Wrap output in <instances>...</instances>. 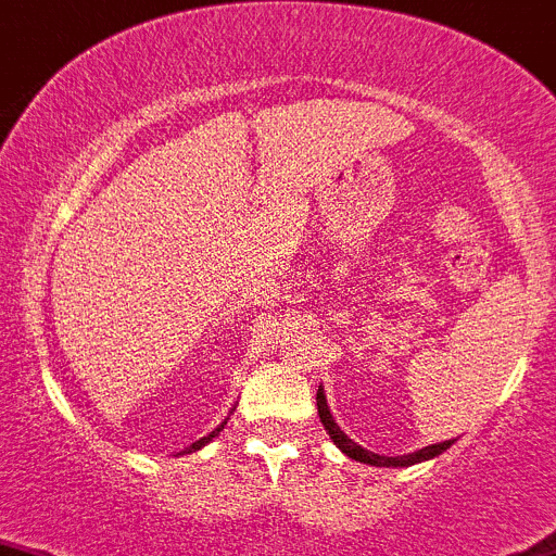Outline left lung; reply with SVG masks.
Instances as JSON below:
<instances>
[{
	"mask_svg": "<svg viewBox=\"0 0 556 556\" xmlns=\"http://www.w3.org/2000/svg\"><path fill=\"white\" fill-rule=\"evenodd\" d=\"M315 402H318V415H321L324 429H327V432H329V438H332L334 446H338L340 452L346 454V457L357 459V463L377 465V468H404V465H415V463H424V459L438 457V454H443L454 443V440H443V443H432V446L418 448V452H413V454H402V457H382V454H374V452H368V448L357 446V443H354V440L349 438V434L343 432V429H340L338 424H334L332 413H329V407H327V396H324L321 384H318Z\"/></svg>",
	"mask_w": 556,
	"mask_h": 556,
	"instance_id": "obj_1",
	"label": "left lung"
}]
</instances>
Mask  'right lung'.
<instances>
[{"label":"right lung","mask_w":556,"mask_h":556,"mask_svg":"<svg viewBox=\"0 0 556 556\" xmlns=\"http://www.w3.org/2000/svg\"><path fill=\"white\" fill-rule=\"evenodd\" d=\"M224 424H227V418H224V421H222V424H218V427H216V429H213V432H210V434H207V438H202V440H197V443H193V446H191V448H188V452H197V448H202V446H207V443H210V440H213V438H216V434H218V432H222V429H224Z\"/></svg>","instance_id":"add662e5"}]
</instances>
